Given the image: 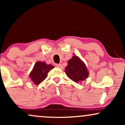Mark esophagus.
Masks as SVG:
<instances>
[{
  "instance_id": "1",
  "label": "esophagus",
  "mask_w": 125,
  "mask_h": 125,
  "mask_svg": "<svg viewBox=\"0 0 125 125\" xmlns=\"http://www.w3.org/2000/svg\"><path fill=\"white\" fill-rule=\"evenodd\" d=\"M56 66L57 67L61 69H63V65L62 64H57Z\"/></svg>"
}]
</instances>
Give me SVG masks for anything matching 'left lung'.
I'll list each match as a JSON object with an SVG mask.
<instances>
[{"label":"left lung","mask_w":125,"mask_h":125,"mask_svg":"<svg viewBox=\"0 0 125 125\" xmlns=\"http://www.w3.org/2000/svg\"><path fill=\"white\" fill-rule=\"evenodd\" d=\"M64 72L69 78L76 83L84 81L89 76L85 64L76 56L69 60Z\"/></svg>","instance_id":"obj_1"}]
</instances>
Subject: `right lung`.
Segmentation results:
<instances>
[{"label":"right lung","mask_w":125,"mask_h":125,"mask_svg":"<svg viewBox=\"0 0 125 125\" xmlns=\"http://www.w3.org/2000/svg\"><path fill=\"white\" fill-rule=\"evenodd\" d=\"M53 68L54 66L51 64H47L44 62H37L29 74V77L34 83L38 85L46 78L48 73Z\"/></svg>","instance_id":"1"}]
</instances>
